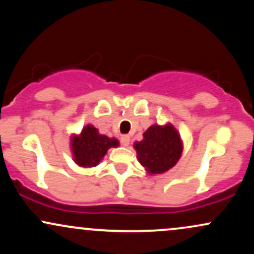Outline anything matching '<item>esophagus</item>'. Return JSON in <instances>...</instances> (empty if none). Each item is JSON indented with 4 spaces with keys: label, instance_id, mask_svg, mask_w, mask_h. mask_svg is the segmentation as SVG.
<instances>
[{
    "label": "esophagus",
    "instance_id": "obj_1",
    "mask_svg": "<svg viewBox=\"0 0 254 254\" xmlns=\"http://www.w3.org/2000/svg\"><path fill=\"white\" fill-rule=\"evenodd\" d=\"M121 142L124 147H127V145L130 144V136L129 135H122Z\"/></svg>",
    "mask_w": 254,
    "mask_h": 254
}]
</instances>
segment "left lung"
Masks as SVG:
<instances>
[{"label":"left lung","instance_id":"obj_1","mask_svg":"<svg viewBox=\"0 0 254 254\" xmlns=\"http://www.w3.org/2000/svg\"><path fill=\"white\" fill-rule=\"evenodd\" d=\"M137 160L150 176L166 173L182 157L184 149L180 133L171 123L153 124L143 132V139L133 143Z\"/></svg>","mask_w":254,"mask_h":254}]
</instances>
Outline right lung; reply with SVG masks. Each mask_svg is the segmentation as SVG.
I'll use <instances>...</instances> for the list:
<instances>
[{
  "instance_id": "1",
  "label": "right lung",
  "mask_w": 254,
  "mask_h": 254,
  "mask_svg": "<svg viewBox=\"0 0 254 254\" xmlns=\"http://www.w3.org/2000/svg\"><path fill=\"white\" fill-rule=\"evenodd\" d=\"M119 141L116 137L101 135L97 127L87 124L80 133L70 136L72 160L77 166L92 168L100 164L110 148H117Z\"/></svg>"
}]
</instances>
